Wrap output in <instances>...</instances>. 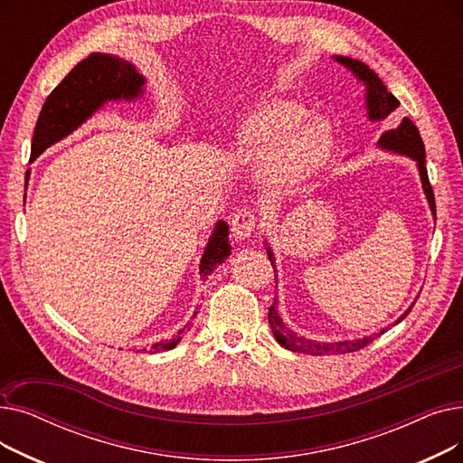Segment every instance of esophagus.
<instances>
[{
	"label": "esophagus",
	"mask_w": 463,
	"mask_h": 463,
	"mask_svg": "<svg viewBox=\"0 0 463 463\" xmlns=\"http://www.w3.org/2000/svg\"><path fill=\"white\" fill-rule=\"evenodd\" d=\"M232 236L234 240H250L253 231H255V225H257V219L255 215L250 212V210H240L234 217H232Z\"/></svg>",
	"instance_id": "obj_1"
}]
</instances>
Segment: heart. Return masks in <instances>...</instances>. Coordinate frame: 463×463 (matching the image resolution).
Returning <instances> with one entry per match:
<instances>
[{
    "label": "heart",
    "instance_id": "heart-1",
    "mask_svg": "<svg viewBox=\"0 0 463 463\" xmlns=\"http://www.w3.org/2000/svg\"><path fill=\"white\" fill-rule=\"evenodd\" d=\"M240 154L260 159L264 185L283 193L317 176L334 148L323 119H307V110L281 97H262L241 110L231 129Z\"/></svg>",
    "mask_w": 463,
    "mask_h": 463
}]
</instances>
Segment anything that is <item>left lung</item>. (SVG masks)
<instances>
[{
	"mask_svg": "<svg viewBox=\"0 0 463 463\" xmlns=\"http://www.w3.org/2000/svg\"><path fill=\"white\" fill-rule=\"evenodd\" d=\"M332 58L339 65H344L345 69H349L353 75H354V79L358 82H362L364 88H366V95H364V97H366V112H368L370 121H381V119H384L388 114H392L400 107V101L396 99V97L391 91L386 90L383 80L375 75V72L366 63H362V61L353 60V58H347V56H332ZM377 146H379L381 150H384V152H392V154H398V156H405V157H409V159H412V161L417 163L420 184H422V189H424V194H426V201H428V206H430L431 215L435 219L433 189L430 185L428 170H426V148H424V142L420 138V133H419L417 126L412 124L409 118H403L394 129H388V131H384L379 137ZM264 248H266V253H269V257L272 260V266H276L274 251H272V248L269 246V241H266V240H264ZM412 306H415V304H411V307ZM411 307L402 315V317L394 325L402 323L407 317V313L411 311ZM269 323H270V328H272V334L276 337V342L281 347L293 351V353H304V354H313V356L353 353V351H358L362 347H366L368 344L373 342L375 337H379L381 334L386 332V328H381L377 334L364 335V337H358V339H344V342H315V339L304 337V335L297 334L295 330H290L288 326H285L283 319L279 317V313H278V298L274 300V304L269 309Z\"/></svg>",
	"mask_w": 463,
	"mask_h": 463,
	"instance_id": "obj_1",
	"label": "left lung"
}]
</instances>
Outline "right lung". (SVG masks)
I'll use <instances>...</instances> for the list:
<instances>
[{
    "label": "right lung",
    "instance_id": "obj_1",
    "mask_svg": "<svg viewBox=\"0 0 463 463\" xmlns=\"http://www.w3.org/2000/svg\"><path fill=\"white\" fill-rule=\"evenodd\" d=\"M146 79L128 60L114 54L93 52L86 60L75 65L69 75L46 97L35 124L32 140V161H35L46 148L63 140L72 131H77L97 110L107 103H135L144 97ZM231 255L229 225L223 219L215 223L204 253L201 257L199 274L206 279L219 264H223ZM197 313H193V317ZM189 325L178 330V335L168 342L154 344L152 349L142 353H161L175 349L182 334L189 330Z\"/></svg>",
    "mask_w": 463,
    "mask_h": 463
}]
</instances>
